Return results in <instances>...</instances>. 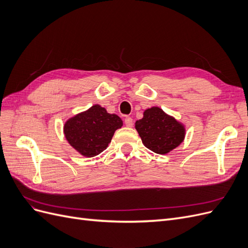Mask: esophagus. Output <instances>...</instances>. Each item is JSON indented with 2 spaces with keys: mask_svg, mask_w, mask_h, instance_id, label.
<instances>
[{
  "mask_svg": "<svg viewBox=\"0 0 248 248\" xmlns=\"http://www.w3.org/2000/svg\"><path fill=\"white\" fill-rule=\"evenodd\" d=\"M124 123L127 127H132L133 126V120L131 117H126L124 120Z\"/></svg>",
  "mask_w": 248,
  "mask_h": 248,
  "instance_id": "esophagus-1",
  "label": "esophagus"
}]
</instances>
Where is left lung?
I'll return each mask as SVG.
<instances>
[{
    "label": "left lung",
    "instance_id": "left-lung-1",
    "mask_svg": "<svg viewBox=\"0 0 248 248\" xmlns=\"http://www.w3.org/2000/svg\"><path fill=\"white\" fill-rule=\"evenodd\" d=\"M136 129L142 144L157 154H168L184 140L185 125L158 107L145 109L136 122Z\"/></svg>",
    "mask_w": 248,
    "mask_h": 248
}]
</instances>
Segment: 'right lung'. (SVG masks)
Returning <instances> with one entry per match:
<instances>
[{"mask_svg":"<svg viewBox=\"0 0 248 248\" xmlns=\"http://www.w3.org/2000/svg\"><path fill=\"white\" fill-rule=\"evenodd\" d=\"M123 126L119 116L109 114L99 104L69 118L63 132L69 145L85 157H94L104 151L117 129Z\"/></svg>","mask_w":248,"mask_h":248,"instance_id":"add662e5","label":"right lung"}]
</instances>
